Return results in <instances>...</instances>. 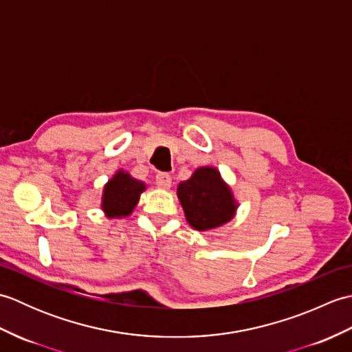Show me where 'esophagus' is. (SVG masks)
Returning a JSON list of instances; mask_svg holds the SVG:
<instances>
[{
  "instance_id": "esophagus-1",
  "label": "esophagus",
  "mask_w": 352,
  "mask_h": 352,
  "mask_svg": "<svg viewBox=\"0 0 352 352\" xmlns=\"http://www.w3.org/2000/svg\"><path fill=\"white\" fill-rule=\"evenodd\" d=\"M155 183L162 189H169L172 184V178L168 172H159V174L155 175Z\"/></svg>"
}]
</instances>
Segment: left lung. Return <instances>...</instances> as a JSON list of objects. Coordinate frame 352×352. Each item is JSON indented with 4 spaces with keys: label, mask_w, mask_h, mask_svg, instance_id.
Listing matches in <instances>:
<instances>
[{
    "label": "left lung",
    "mask_w": 352,
    "mask_h": 352,
    "mask_svg": "<svg viewBox=\"0 0 352 352\" xmlns=\"http://www.w3.org/2000/svg\"><path fill=\"white\" fill-rule=\"evenodd\" d=\"M186 219L199 231L222 226L233 218L236 204L231 192L223 184L219 172L213 168H199L189 180L178 184Z\"/></svg>",
    "instance_id": "obj_1"
}]
</instances>
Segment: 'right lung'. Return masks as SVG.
I'll use <instances>...</instances> for the list:
<instances>
[{
    "instance_id": "right-lung-1",
    "label": "right lung",
    "mask_w": 352,
    "mask_h": 352,
    "mask_svg": "<svg viewBox=\"0 0 352 352\" xmlns=\"http://www.w3.org/2000/svg\"><path fill=\"white\" fill-rule=\"evenodd\" d=\"M145 190V184L134 180L126 172L119 170L118 174L104 188L102 208L110 218L115 216H126L133 212L140 198V193Z\"/></svg>"
}]
</instances>
